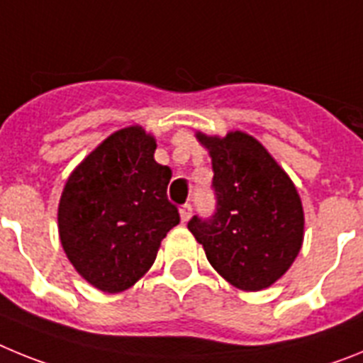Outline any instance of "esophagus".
Wrapping results in <instances>:
<instances>
[{
    "label": "esophagus",
    "mask_w": 363,
    "mask_h": 363,
    "mask_svg": "<svg viewBox=\"0 0 363 363\" xmlns=\"http://www.w3.org/2000/svg\"><path fill=\"white\" fill-rule=\"evenodd\" d=\"M191 214H192L191 203H185L179 207V216H182V221H184V223H187L189 218H191Z\"/></svg>",
    "instance_id": "1"
}]
</instances>
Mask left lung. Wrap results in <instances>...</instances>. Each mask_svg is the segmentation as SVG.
<instances>
[{"mask_svg":"<svg viewBox=\"0 0 363 363\" xmlns=\"http://www.w3.org/2000/svg\"><path fill=\"white\" fill-rule=\"evenodd\" d=\"M213 160L216 211L187 227L220 277L262 291L287 272L303 242V207L291 178L258 140L196 133Z\"/></svg>","mask_w":363,"mask_h":363,"instance_id":"8db88e82","label":"left lung"}]
</instances>
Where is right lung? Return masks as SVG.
Segmentation results:
<instances>
[{"label": "right lung", "instance_id": "obj_1", "mask_svg": "<svg viewBox=\"0 0 363 363\" xmlns=\"http://www.w3.org/2000/svg\"><path fill=\"white\" fill-rule=\"evenodd\" d=\"M154 150L156 140L142 127L116 130L74 169L60 198L63 251L104 293L133 287L179 223L167 198L172 171L156 163Z\"/></svg>", "mask_w": 363, "mask_h": 363}]
</instances>
